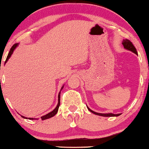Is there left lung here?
Returning a JSON list of instances; mask_svg holds the SVG:
<instances>
[{
    "mask_svg": "<svg viewBox=\"0 0 149 149\" xmlns=\"http://www.w3.org/2000/svg\"><path fill=\"white\" fill-rule=\"evenodd\" d=\"M122 45H123L124 47H125V49H128V50H130L131 52H134V53L136 54H137L136 49L135 47L133 45V44H132V42H131L130 40H127H127H123V42H122ZM88 109H89V111H91V112H93V114H97V115H100V116H103V117H117V116L120 115V114H112V113H107V114L97 113V112H94V111L91 110V109L88 108Z\"/></svg>",
    "mask_w": 149,
    "mask_h": 149,
    "instance_id": "left-lung-1",
    "label": "left lung"
}]
</instances>
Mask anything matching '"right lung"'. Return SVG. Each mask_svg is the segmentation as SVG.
<instances>
[{"instance_id":"1","label":"right lung","mask_w":149,"mask_h":149,"mask_svg":"<svg viewBox=\"0 0 149 149\" xmlns=\"http://www.w3.org/2000/svg\"><path fill=\"white\" fill-rule=\"evenodd\" d=\"M17 45H18V44H15V45H14L12 47H11L9 53H8V55L7 58H6V62H7V61L8 60V58H9L10 57L11 55H12V54H13V52L14 49L16 48V47H17ZM6 62H5V63H6ZM63 87H62L61 89H63ZM58 104H57V106H56V108L54 109L53 111H52V112H49V113H48L47 114H46V115H45V116H42V117H41V119H42V120H47V119L51 118V117H54V116L55 114H56L57 113V112H58V107H59V105H60V93H59V94H58ZM22 117H23V118H24V119H27V118H26V117H23V116H22ZM29 120H34V118H29Z\"/></svg>"}]
</instances>
